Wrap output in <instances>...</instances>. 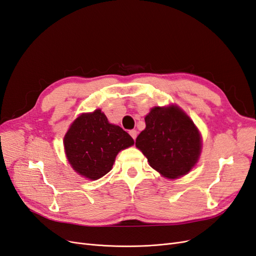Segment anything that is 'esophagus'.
<instances>
[{
  "label": "esophagus",
  "mask_w": 256,
  "mask_h": 256,
  "mask_svg": "<svg viewBox=\"0 0 256 256\" xmlns=\"http://www.w3.org/2000/svg\"><path fill=\"white\" fill-rule=\"evenodd\" d=\"M129 134L131 136V138H134V140H136V136H138V131H136V130H130V131H129Z\"/></svg>",
  "instance_id": "esophagus-1"
}]
</instances>
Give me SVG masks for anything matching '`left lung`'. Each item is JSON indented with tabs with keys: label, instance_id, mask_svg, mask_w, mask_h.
Wrapping results in <instances>:
<instances>
[{
	"label": "left lung",
	"instance_id": "8db88e82",
	"mask_svg": "<svg viewBox=\"0 0 256 256\" xmlns=\"http://www.w3.org/2000/svg\"><path fill=\"white\" fill-rule=\"evenodd\" d=\"M145 124L136 145L150 166L168 178L187 174L200 152V136L193 122L172 106L154 108L146 115Z\"/></svg>",
	"mask_w": 256,
	"mask_h": 256
}]
</instances>
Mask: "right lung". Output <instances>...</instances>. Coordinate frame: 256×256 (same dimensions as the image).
<instances>
[{"label":"right lung","mask_w":256,"mask_h":256,"mask_svg":"<svg viewBox=\"0 0 256 256\" xmlns=\"http://www.w3.org/2000/svg\"><path fill=\"white\" fill-rule=\"evenodd\" d=\"M134 144V138L108 122L102 110L80 115L64 138L69 164L76 173L90 180L106 175L118 152Z\"/></svg>","instance_id":"obj_1"}]
</instances>
